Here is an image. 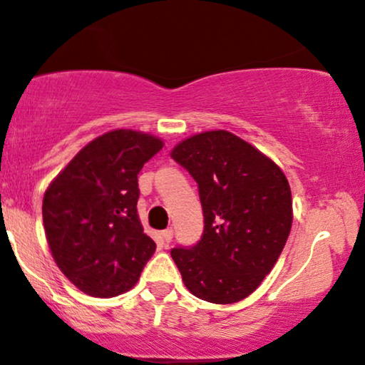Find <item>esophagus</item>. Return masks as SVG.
<instances>
[{
  "instance_id": "obj_1",
  "label": "esophagus",
  "mask_w": 365,
  "mask_h": 365,
  "mask_svg": "<svg viewBox=\"0 0 365 365\" xmlns=\"http://www.w3.org/2000/svg\"><path fill=\"white\" fill-rule=\"evenodd\" d=\"M161 238H163V243L168 245L171 240H173V230L171 227H168V230H165L163 232H161Z\"/></svg>"
}]
</instances>
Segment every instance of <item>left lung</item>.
Listing matches in <instances>:
<instances>
[{"label":"left lung","instance_id":"left-lung-1","mask_svg":"<svg viewBox=\"0 0 365 365\" xmlns=\"http://www.w3.org/2000/svg\"><path fill=\"white\" fill-rule=\"evenodd\" d=\"M171 158L199 183L204 235L173 248L185 287L202 301L232 304L274 269L292 226V195L277 163L227 130L183 139Z\"/></svg>","mask_w":365,"mask_h":365}]
</instances>
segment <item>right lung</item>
Listing matches in <instances>:
<instances>
[{
    "mask_svg": "<svg viewBox=\"0 0 365 365\" xmlns=\"http://www.w3.org/2000/svg\"><path fill=\"white\" fill-rule=\"evenodd\" d=\"M163 146L140 130H108L47 187L42 217L52 258L88 296L115 297L133 289L155 253L139 221L138 175Z\"/></svg>",
    "mask_w": 365,
    "mask_h": 365,
    "instance_id": "add662e5",
    "label": "right lung"
}]
</instances>
